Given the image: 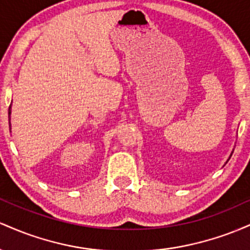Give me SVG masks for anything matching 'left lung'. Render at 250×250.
<instances>
[{"label": "left lung", "mask_w": 250, "mask_h": 250, "mask_svg": "<svg viewBox=\"0 0 250 250\" xmlns=\"http://www.w3.org/2000/svg\"><path fill=\"white\" fill-rule=\"evenodd\" d=\"M231 154H233V153H231ZM231 154H230V156H231ZM229 159H230V157H229Z\"/></svg>", "instance_id": "left-lung-1"}]
</instances>
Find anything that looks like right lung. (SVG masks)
Wrapping results in <instances>:
<instances>
[{"mask_svg": "<svg viewBox=\"0 0 250 250\" xmlns=\"http://www.w3.org/2000/svg\"><path fill=\"white\" fill-rule=\"evenodd\" d=\"M13 102V101H11ZM8 114H9V128L11 129V123H10V115H11V104H10V107H9V110H8Z\"/></svg>", "mask_w": 250, "mask_h": 250, "instance_id": "obj_1", "label": "right lung"}]
</instances>
